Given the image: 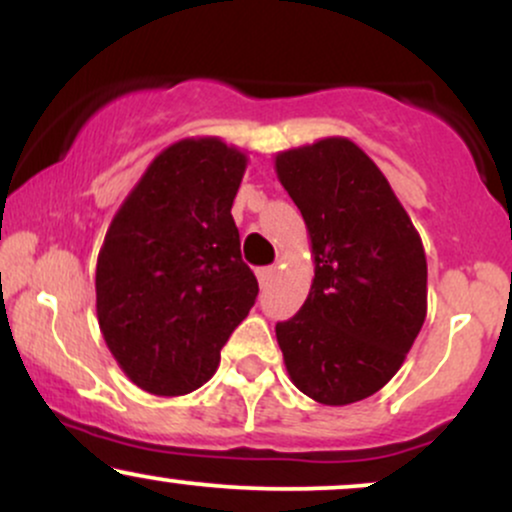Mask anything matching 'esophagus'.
<instances>
[{
    "label": "esophagus",
    "instance_id": "esophagus-1",
    "mask_svg": "<svg viewBox=\"0 0 512 512\" xmlns=\"http://www.w3.org/2000/svg\"><path fill=\"white\" fill-rule=\"evenodd\" d=\"M276 276V267H262L257 269V279H260V286H269Z\"/></svg>",
    "mask_w": 512,
    "mask_h": 512
}]
</instances>
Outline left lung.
Listing matches in <instances>:
<instances>
[{"label": "left lung", "mask_w": 512, "mask_h": 512, "mask_svg": "<svg viewBox=\"0 0 512 512\" xmlns=\"http://www.w3.org/2000/svg\"><path fill=\"white\" fill-rule=\"evenodd\" d=\"M301 209L315 279L296 315L276 322L293 385L344 407L383 387L426 320V255L380 168L344 137L276 154Z\"/></svg>", "instance_id": "1"}]
</instances>
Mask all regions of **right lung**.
Instances as JSON below:
<instances>
[{"instance_id": "right-lung-1", "label": "right lung", "mask_w": 512, "mask_h": 512, "mask_svg": "<svg viewBox=\"0 0 512 512\" xmlns=\"http://www.w3.org/2000/svg\"><path fill=\"white\" fill-rule=\"evenodd\" d=\"M248 156L216 137L161 151L117 209L96 267L98 325L127 378L151 395L202 387L255 305L231 216Z\"/></svg>"}]
</instances>
